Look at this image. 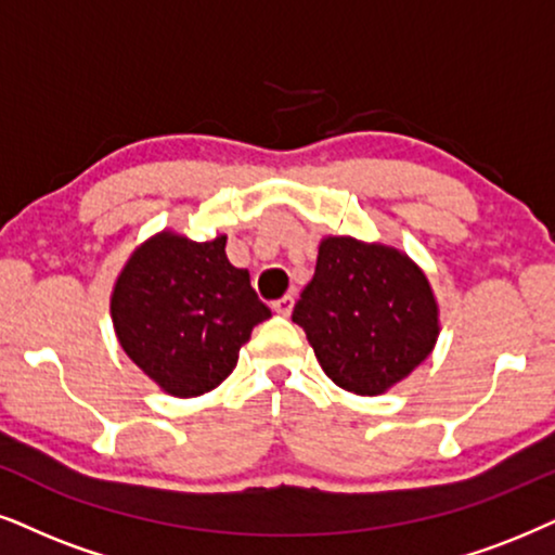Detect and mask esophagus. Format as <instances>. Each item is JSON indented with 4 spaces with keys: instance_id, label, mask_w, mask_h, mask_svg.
<instances>
[{
    "instance_id": "esophagus-1",
    "label": "esophagus",
    "mask_w": 555,
    "mask_h": 555,
    "mask_svg": "<svg viewBox=\"0 0 555 555\" xmlns=\"http://www.w3.org/2000/svg\"><path fill=\"white\" fill-rule=\"evenodd\" d=\"M294 310V297L292 294H286V297H282V299H276L273 301V312H279V314H289Z\"/></svg>"
}]
</instances>
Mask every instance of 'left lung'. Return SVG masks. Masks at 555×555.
<instances>
[{
	"instance_id": "8db88e82",
	"label": "left lung",
	"mask_w": 555,
	"mask_h": 555,
	"mask_svg": "<svg viewBox=\"0 0 555 555\" xmlns=\"http://www.w3.org/2000/svg\"><path fill=\"white\" fill-rule=\"evenodd\" d=\"M292 320L320 366L356 395H382L410 376L438 340V305L425 273L384 245L327 237Z\"/></svg>"
}]
</instances>
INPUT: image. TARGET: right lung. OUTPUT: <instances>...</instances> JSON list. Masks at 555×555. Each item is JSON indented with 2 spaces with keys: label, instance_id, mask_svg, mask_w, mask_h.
Segmentation results:
<instances>
[{
  "label": "right lung",
  "instance_id": "obj_1",
  "mask_svg": "<svg viewBox=\"0 0 555 555\" xmlns=\"http://www.w3.org/2000/svg\"><path fill=\"white\" fill-rule=\"evenodd\" d=\"M245 269L207 243L160 233L130 256L112 320L125 353L173 397H199L233 374L250 330L269 320Z\"/></svg>",
  "mask_w": 555,
  "mask_h": 555
}]
</instances>
